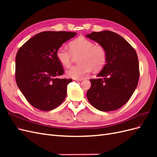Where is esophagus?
<instances>
[{"mask_svg":"<svg viewBox=\"0 0 157 157\" xmlns=\"http://www.w3.org/2000/svg\"><path fill=\"white\" fill-rule=\"evenodd\" d=\"M81 80H82V79H73V81H77V82L81 81Z\"/></svg>","mask_w":157,"mask_h":157,"instance_id":"obj_1","label":"esophagus"}]
</instances>
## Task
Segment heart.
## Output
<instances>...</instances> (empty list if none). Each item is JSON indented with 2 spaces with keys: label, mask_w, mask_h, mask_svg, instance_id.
Listing matches in <instances>:
<instances>
[{
  "label": "heart",
  "mask_w": 157,
  "mask_h": 157,
  "mask_svg": "<svg viewBox=\"0 0 157 157\" xmlns=\"http://www.w3.org/2000/svg\"><path fill=\"white\" fill-rule=\"evenodd\" d=\"M69 49L61 46L56 52V57L59 63L65 67L71 65L74 56H78L79 64L71 67L66 72L68 77L79 79L91 72L101 70L105 66L107 53L105 47L85 37H79L71 41Z\"/></svg>",
  "instance_id": "heart-1"
}]
</instances>
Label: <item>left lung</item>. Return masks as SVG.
Returning a JSON list of instances; mask_svg holds the SVG:
<instances>
[{"label":"left lung","instance_id":"obj_1","mask_svg":"<svg viewBox=\"0 0 157 157\" xmlns=\"http://www.w3.org/2000/svg\"><path fill=\"white\" fill-rule=\"evenodd\" d=\"M105 47L106 64L97 77L90 79L87 98L101 111L121 108L129 100L138 84L139 61L136 50L121 35L110 31L93 32L86 36Z\"/></svg>","mask_w":157,"mask_h":157}]
</instances>
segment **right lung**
<instances>
[{"label": "right lung", "mask_w": 157, "mask_h": 157, "mask_svg": "<svg viewBox=\"0 0 157 157\" xmlns=\"http://www.w3.org/2000/svg\"><path fill=\"white\" fill-rule=\"evenodd\" d=\"M77 33L44 31L28 40L16 57V80L18 88L31 105L41 111L58 107L67 95L72 79L58 78L64 69L56 52Z\"/></svg>", "instance_id": "obj_1"}]
</instances>
